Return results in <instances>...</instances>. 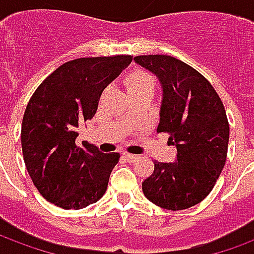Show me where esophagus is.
<instances>
[{"mask_svg": "<svg viewBox=\"0 0 254 254\" xmlns=\"http://www.w3.org/2000/svg\"><path fill=\"white\" fill-rule=\"evenodd\" d=\"M124 158L127 160V162H130V163H133V162H136L137 160V155H133V154H129V152H124Z\"/></svg>", "mask_w": 254, "mask_h": 254, "instance_id": "1", "label": "esophagus"}]
</instances>
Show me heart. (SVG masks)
Here are the masks:
<instances>
[{
  "mask_svg": "<svg viewBox=\"0 0 254 254\" xmlns=\"http://www.w3.org/2000/svg\"><path fill=\"white\" fill-rule=\"evenodd\" d=\"M125 87H127L129 95L145 91V89L154 91L155 80L149 73L143 72V70H134V72L129 73L125 78Z\"/></svg>",
  "mask_w": 254,
  "mask_h": 254,
  "instance_id": "heart-1",
  "label": "heart"
}]
</instances>
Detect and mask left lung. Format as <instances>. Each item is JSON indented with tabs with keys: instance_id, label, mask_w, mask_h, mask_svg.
Masks as SVG:
<instances>
[{
	"instance_id": "obj_1",
	"label": "left lung",
	"mask_w": 254,
	"mask_h": 254,
	"mask_svg": "<svg viewBox=\"0 0 254 254\" xmlns=\"http://www.w3.org/2000/svg\"><path fill=\"white\" fill-rule=\"evenodd\" d=\"M133 61L159 80V132L170 134L177 158L154 162L143 191L158 207L180 211L204 200L223 170L230 127L223 103L205 77L170 56H138Z\"/></svg>"
}]
</instances>
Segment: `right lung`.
I'll list each match as a JSON object with an SVG mask.
<instances>
[{
  "instance_id": "add662e5",
  "label": "right lung",
  "mask_w": 254,
  "mask_h": 254,
  "mask_svg": "<svg viewBox=\"0 0 254 254\" xmlns=\"http://www.w3.org/2000/svg\"><path fill=\"white\" fill-rule=\"evenodd\" d=\"M132 63L130 56L77 58L36 88L21 125L24 163L36 189L64 209H80L105 194L120 154L76 143L78 127L96 113L103 89Z\"/></svg>"
}]
</instances>
